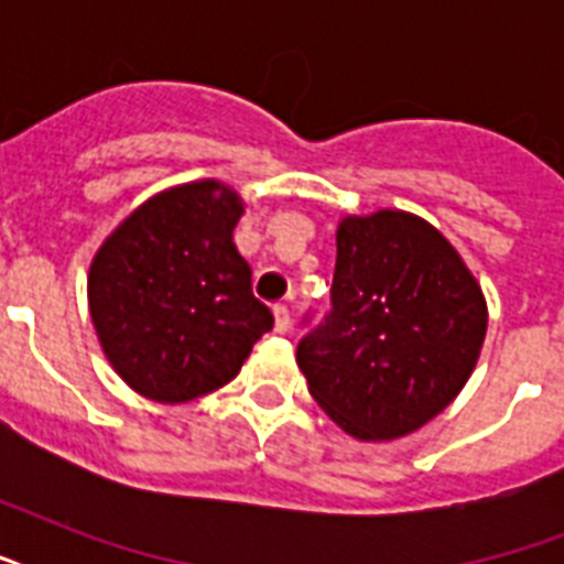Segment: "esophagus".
<instances>
[{
	"mask_svg": "<svg viewBox=\"0 0 564 564\" xmlns=\"http://www.w3.org/2000/svg\"><path fill=\"white\" fill-rule=\"evenodd\" d=\"M290 327H292L290 310L283 307V304H274V330H278V334H286Z\"/></svg>",
	"mask_w": 564,
	"mask_h": 564,
	"instance_id": "34e87169",
	"label": "esophagus"
}]
</instances>
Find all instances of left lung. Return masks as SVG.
<instances>
[{"label":"left lung","mask_w":564,"mask_h":564,"mask_svg":"<svg viewBox=\"0 0 564 564\" xmlns=\"http://www.w3.org/2000/svg\"><path fill=\"white\" fill-rule=\"evenodd\" d=\"M330 304L295 360L318 406L362 442L436 419L468 383L489 325L459 251L403 210L339 221Z\"/></svg>","instance_id":"8db88e82"}]
</instances>
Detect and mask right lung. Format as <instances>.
<instances>
[{"label": "right lung", "mask_w": 564, "mask_h": 564, "mask_svg": "<svg viewBox=\"0 0 564 564\" xmlns=\"http://www.w3.org/2000/svg\"><path fill=\"white\" fill-rule=\"evenodd\" d=\"M246 204L221 181H189L143 202L87 274L101 351L134 392L187 403L239 375L272 310L234 246Z\"/></svg>", "instance_id": "right-lung-1"}]
</instances>
